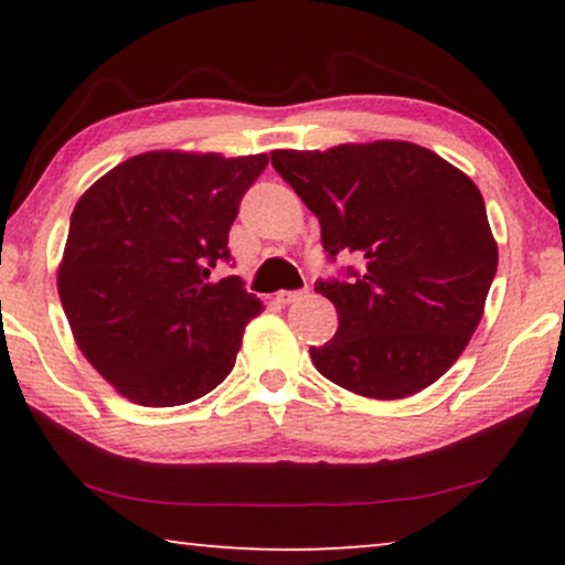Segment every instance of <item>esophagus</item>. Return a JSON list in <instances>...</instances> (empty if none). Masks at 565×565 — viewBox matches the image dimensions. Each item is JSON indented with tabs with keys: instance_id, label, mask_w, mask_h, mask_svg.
<instances>
[{
	"instance_id": "esophagus-1",
	"label": "esophagus",
	"mask_w": 565,
	"mask_h": 565,
	"mask_svg": "<svg viewBox=\"0 0 565 565\" xmlns=\"http://www.w3.org/2000/svg\"><path fill=\"white\" fill-rule=\"evenodd\" d=\"M300 298H306V290H280V292H277V296H275L277 303H282V306L296 303V300H300Z\"/></svg>"
}]
</instances>
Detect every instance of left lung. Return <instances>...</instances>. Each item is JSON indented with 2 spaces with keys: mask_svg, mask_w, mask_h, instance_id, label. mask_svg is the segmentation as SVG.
<instances>
[{
  "mask_svg": "<svg viewBox=\"0 0 565 565\" xmlns=\"http://www.w3.org/2000/svg\"><path fill=\"white\" fill-rule=\"evenodd\" d=\"M321 223L329 257L354 252L362 273L316 282L339 329L311 347L316 370L367 398H406L439 381L481 323L499 249L481 190L408 141L269 153Z\"/></svg>",
  "mask_w": 565,
  "mask_h": 565,
  "instance_id": "left-lung-1",
  "label": "left lung"
}]
</instances>
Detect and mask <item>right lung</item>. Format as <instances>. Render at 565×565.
I'll return each instance as SVG.
<instances>
[{"mask_svg": "<svg viewBox=\"0 0 565 565\" xmlns=\"http://www.w3.org/2000/svg\"><path fill=\"white\" fill-rule=\"evenodd\" d=\"M267 153L146 151L99 177L72 213L58 296L89 365L134 404H190L226 381L262 300L228 259V228Z\"/></svg>", "mask_w": 565, "mask_h": 565, "instance_id": "add662e5", "label": "right lung"}]
</instances>
